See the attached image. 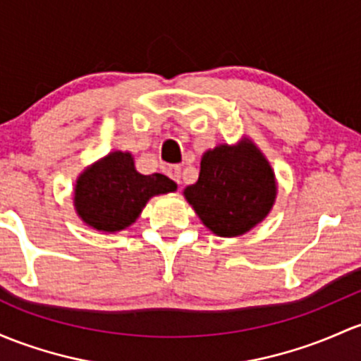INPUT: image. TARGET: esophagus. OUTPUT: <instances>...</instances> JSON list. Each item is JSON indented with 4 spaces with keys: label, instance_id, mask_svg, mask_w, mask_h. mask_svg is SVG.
I'll return each mask as SVG.
<instances>
[{
    "label": "esophagus",
    "instance_id": "1",
    "mask_svg": "<svg viewBox=\"0 0 361 361\" xmlns=\"http://www.w3.org/2000/svg\"><path fill=\"white\" fill-rule=\"evenodd\" d=\"M166 173H169L170 179H173L177 184H180V166L179 165H170L166 169Z\"/></svg>",
    "mask_w": 361,
    "mask_h": 361
}]
</instances>
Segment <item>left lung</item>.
Here are the masks:
<instances>
[{"label": "left lung", "instance_id": "1", "mask_svg": "<svg viewBox=\"0 0 361 361\" xmlns=\"http://www.w3.org/2000/svg\"><path fill=\"white\" fill-rule=\"evenodd\" d=\"M185 200L213 234L235 238L258 226L275 203L277 182L269 160L251 139L220 145L201 158L200 177Z\"/></svg>", "mask_w": 361, "mask_h": 361}]
</instances>
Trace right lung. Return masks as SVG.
Listing matches in <instances>:
<instances>
[{
  "instance_id": "add662e5",
  "label": "right lung",
  "mask_w": 361,
  "mask_h": 361,
  "mask_svg": "<svg viewBox=\"0 0 361 361\" xmlns=\"http://www.w3.org/2000/svg\"><path fill=\"white\" fill-rule=\"evenodd\" d=\"M176 189V182L164 173H139L129 151H111L80 173L73 207L86 226L118 232L133 226L151 197Z\"/></svg>"
}]
</instances>
